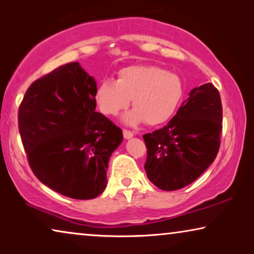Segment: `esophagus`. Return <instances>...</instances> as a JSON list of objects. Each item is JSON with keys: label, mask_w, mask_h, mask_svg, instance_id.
<instances>
[{"label": "esophagus", "mask_w": 254, "mask_h": 254, "mask_svg": "<svg viewBox=\"0 0 254 254\" xmlns=\"http://www.w3.org/2000/svg\"><path fill=\"white\" fill-rule=\"evenodd\" d=\"M123 133H124V137L126 138V140H128V138H130V137H133V135H134L133 131L127 130V129H124Z\"/></svg>", "instance_id": "1"}]
</instances>
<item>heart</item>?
<instances>
[{
	"instance_id": "b5f03b06",
	"label": "heart",
	"mask_w": 254,
	"mask_h": 254,
	"mask_svg": "<svg viewBox=\"0 0 254 254\" xmlns=\"http://www.w3.org/2000/svg\"><path fill=\"white\" fill-rule=\"evenodd\" d=\"M184 85L178 75L154 67L123 68L116 79H104L97 88L96 100L106 116H117L133 99L134 110L124 117L128 125L145 121L150 126L168 121L182 102Z\"/></svg>"
}]
</instances>
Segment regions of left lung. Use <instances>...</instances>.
Wrapping results in <instances>:
<instances>
[{
	"label": "left lung",
	"instance_id": "left-lung-1",
	"mask_svg": "<svg viewBox=\"0 0 254 254\" xmlns=\"http://www.w3.org/2000/svg\"><path fill=\"white\" fill-rule=\"evenodd\" d=\"M221 131L218 90L211 83L194 88L168 125L143 135L148 179L163 190L192 184L216 157Z\"/></svg>",
	"mask_w": 254,
	"mask_h": 254
}]
</instances>
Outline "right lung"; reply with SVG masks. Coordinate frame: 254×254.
Instances as JSON below:
<instances>
[{
	"label": "right lung",
	"mask_w": 254,
	"mask_h": 254,
	"mask_svg": "<svg viewBox=\"0 0 254 254\" xmlns=\"http://www.w3.org/2000/svg\"><path fill=\"white\" fill-rule=\"evenodd\" d=\"M97 84L78 62L34 81L18 111V128L34 176L55 192L77 200L105 190L112 152L123 130L96 112Z\"/></svg>",
	"instance_id": "add662e5"
}]
</instances>
